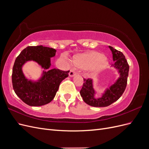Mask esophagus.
Masks as SVG:
<instances>
[{
  "label": "esophagus",
  "instance_id": "1",
  "mask_svg": "<svg viewBox=\"0 0 149 149\" xmlns=\"http://www.w3.org/2000/svg\"><path fill=\"white\" fill-rule=\"evenodd\" d=\"M76 74V72L74 70L72 69V70H71L70 71L69 76H71V77H73V76H74Z\"/></svg>",
  "mask_w": 149,
  "mask_h": 149
}]
</instances>
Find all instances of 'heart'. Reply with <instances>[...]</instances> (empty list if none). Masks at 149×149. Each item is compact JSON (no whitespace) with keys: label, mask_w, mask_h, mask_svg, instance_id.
<instances>
[{"label":"heart","mask_w":149,"mask_h":149,"mask_svg":"<svg viewBox=\"0 0 149 149\" xmlns=\"http://www.w3.org/2000/svg\"><path fill=\"white\" fill-rule=\"evenodd\" d=\"M75 63L81 68H87L93 73L101 71L106 65V61L102 54L97 52H91L80 55L76 58Z\"/></svg>","instance_id":"heart-1"}]
</instances>
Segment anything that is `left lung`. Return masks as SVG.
Returning a JSON list of instances; mask_svg holds the SVG:
<instances>
[{"mask_svg": "<svg viewBox=\"0 0 149 149\" xmlns=\"http://www.w3.org/2000/svg\"><path fill=\"white\" fill-rule=\"evenodd\" d=\"M112 54L113 63L112 66L118 69L119 77L116 81L106 91L101 97L95 98L96 92L91 79H84L83 87L80 91L81 96L88 105L93 107H106L118 100L124 92L127 83L129 66L125 56L120 51L109 46Z\"/></svg>", "mask_w": 149, "mask_h": 149, "instance_id": "left-lung-1", "label": "left lung"}]
</instances>
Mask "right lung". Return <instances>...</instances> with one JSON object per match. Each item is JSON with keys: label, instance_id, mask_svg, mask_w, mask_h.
<instances>
[{"label": "right lung", "instance_id": "1", "mask_svg": "<svg viewBox=\"0 0 149 149\" xmlns=\"http://www.w3.org/2000/svg\"><path fill=\"white\" fill-rule=\"evenodd\" d=\"M56 49L40 46L27 47L15 61L12 70V85L15 94L22 101L30 106H41L50 102L55 97L63 80L68 76L70 71L53 68L43 72L37 81L29 80L22 71V66L28 61H34L48 70L51 66L50 58L56 55Z\"/></svg>", "mask_w": 149, "mask_h": 149}]
</instances>
